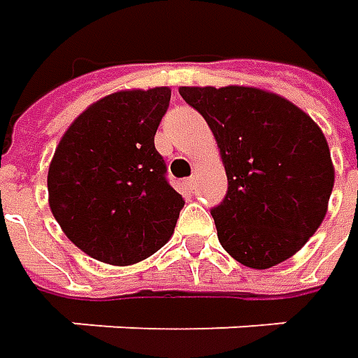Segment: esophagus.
<instances>
[{
	"instance_id": "obj_1",
	"label": "esophagus",
	"mask_w": 358,
	"mask_h": 358,
	"mask_svg": "<svg viewBox=\"0 0 358 358\" xmlns=\"http://www.w3.org/2000/svg\"><path fill=\"white\" fill-rule=\"evenodd\" d=\"M185 185L189 187V189L195 185V177H189V179H187V181H185Z\"/></svg>"
}]
</instances>
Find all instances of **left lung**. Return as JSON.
Segmentation results:
<instances>
[{
  "label": "left lung",
  "mask_w": 358,
  "mask_h": 358,
  "mask_svg": "<svg viewBox=\"0 0 358 358\" xmlns=\"http://www.w3.org/2000/svg\"><path fill=\"white\" fill-rule=\"evenodd\" d=\"M213 131L227 195L211 215L241 265L291 259L321 227L335 167L321 127L295 103L251 85L179 87Z\"/></svg>",
  "instance_id": "obj_1"
}]
</instances>
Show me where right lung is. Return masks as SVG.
Instances as JSON below:
<instances>
[{
    "label": "right lung",
    "mask_w": 358,
    "mask_h": 358,
    "mask_svg": "<svg viewBox=\"0 0 358 358\" xmlns=\"http://www.w3.org/2000/svg\"><path fill=\"white\" fill-rule=\"evenodd\" d=\"M169 87L121 90L67 127L48 171L49 209L93 259L127 267L171 239L183 197L165 179L155 133Z\"/></svg>",
    "instance_id": "right-lung-1"
}]
</instances>
